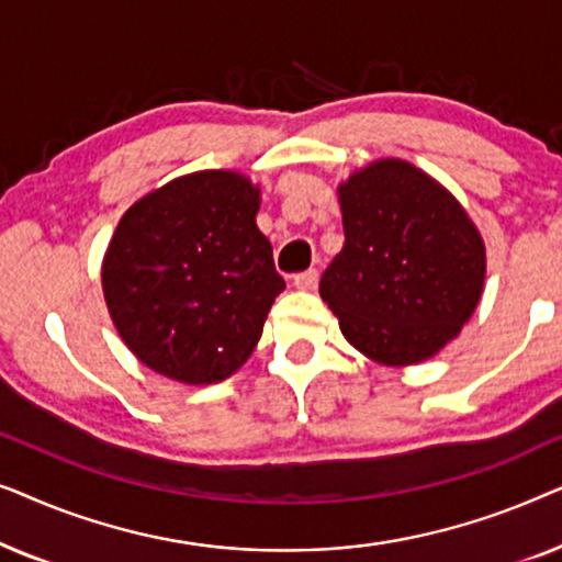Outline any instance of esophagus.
<instances>
[{"label":"esophagus","mask_w":562,"mask_h":562,"mask_svg":"<svg viewBox=\"0 0 562 562\" xmlns=\"http://www.w3.org/2000/svg\"><path fill=\"white\" fill-rule=\"evenodd\" d=\"M317 281H319L317 268H310V271H302V273L294 276V286L302 289V291H312L314 286H317Z\"/></svg>","instance_id":"esophagus-1"}]
</instances>
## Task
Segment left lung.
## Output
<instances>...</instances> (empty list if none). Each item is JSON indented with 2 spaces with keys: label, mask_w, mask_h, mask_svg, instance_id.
<instances>
[{
  "label": "left lung",
  "mask_w": 562,
  "mask_h": 562,
  "mask_svg": "<svg viewBox=\"0 0 562 562\" xmlns=\"http://www.w3.org/2000/svg\"><path fill=\"white\" fill-rule=\"evenodd\" d=\"M345 245L319 294L352 348L375 363L412 366L471 319L486 250L448 189L406 160H379L340 187Z\"/></svg>",
  "instance_id": "1"
}]
</instances>
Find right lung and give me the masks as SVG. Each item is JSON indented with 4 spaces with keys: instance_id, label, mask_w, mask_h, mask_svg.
I'll list each match as a JSON object with an SVG mask.
<instances>
[{
    "instance_id": "right-lung-1",
    "label": "right lung",
    "mask_w": 562,
    "mask_h": 562,
    "mask_svg": "<svg viewBox=\"0 0 562 562\" xmlns=\"http://www.w3.org/2000/svg\"><path fill=\"white\" fill-rule=\"evenodd\" d=\"M258 204L245 176L199 171L120 220L102 266L104 299L122 340L156 373L199 386L250 358L286 286L256 225Z\"/></svg>"
}]
</instances>
